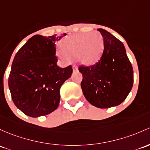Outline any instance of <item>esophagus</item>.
Masks as SVG:
<instances>
[{
    "label": "esophagus",
    "instance_id": "34e87169",
    "mask_svg": "<svg viewBox=\"0 0 150 150\" xmlns=\"http://www.w3.org/2000/svg\"><path fill=\"white\" fill-rule=\"evenodd\" d=\"M72 69H73V70H78V67L75 64H73L72 65Z\"/></svg>",
    "mask_w": 150,
    "mask_h": 150
}]
</instances>
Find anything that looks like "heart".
<instances>
[{
  "label": "heart",
  "instance_id": "heart-1",
  "mask_svg": "<svg viewBox=\"0 0 150 150\" xmlns=\"http://www.w3.org/2000/svg\"><path fill=\"white\" fill-rule=\"evenodd\" d=\"M103 47V38L100 33L75 34L61 41L57 54L64 62L77 57L82 64L92 65L100 59Z\"/></svg>",
  "mask_w": 150,
  "mask_h": 150
}]
</instances>
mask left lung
<instances>
[{
    "label": "left lung",
    "mask_w": 150,
    "mask_h": 150,
    "mask_svg": "<svg viewBox=\"0 0 150 150\" xmlns=\"http://www.w3.org/2000/svg\"><path fill=\"white\" fill-rule=\"evenodd\" d=\"M103 38V54L93 65L81 64V88L90 103L100 108L119 105L133 86V67L121 41L105 29H98Z\"/></svg>",
    "instance_id": "left-lung-1"
}]
</instances>
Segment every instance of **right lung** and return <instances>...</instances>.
I'll use <instances>...</instances> for the list:
<instances>
[{
    "mask_svg": "<svg viewBox=\"0 0 150 150\" xmlns=\"http://www.w3.org/2000/svg\"><path fill=\"white\" fill-rule=\"evenodd\" d=\"M65 35H34L15 55L8 87L16 106L27 116H45L59 105V89L72 73L71 65L57 64L55 42Z\"/></svg>",
    "mask_w": 150,
    "mask_h": 150,
    "instance_id": "add662e5",
    "label": "right lung"
}]
</instances>
